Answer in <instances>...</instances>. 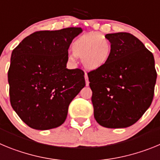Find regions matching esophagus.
<instances>
[{"label":"esophagus","instance_id":"34e87169","mask_svg":"<svg viewBox=\"0 0 160 160\" xmlns=\"http://www.w3.org/2000/svg\"><path fill=\"white\" fill-rule=\"evenodd\" d=\"M85 80H86V85H87V87H88L90 82H89L88 75H87V73H85Z\"/></svg>","mask_w":160,"mask_h":160}]
</instances>
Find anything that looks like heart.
<instances>
[{"label": "heart", "mask_w": 160, "mask_h": 160, "mask_svg": "<svg viewBox=\"0 0 160 160\" xmlns=\"http://www.w3.org/2000/svg\"><path fill=\"white\" fill-rule=\"evenodd\" d=\"M72 50L73 54L69 57L70 60L81 58L82 64L87 70H95L108 62L111 55V45L102 33L89 32L73 41Z\"/></svg>", "instance_id": "obj_1"}]
</instances>
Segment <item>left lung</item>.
I'll return each mask as SVG.
<instances>
[{
  "instance_id": "left-lung-1",
  "label": "left lung",
  "mask_w": 160,
  "mask_h": 160,
  "mask_svg": "<svg viewBox=\"0 0 160 160\" xmlns=\"http://www.w3.org/2000/svg\"><path fill=\"white\" fill-rule=\"evenodd\" d=\"M111 45L108 62L88 73L94 116L107 128H125L138 121L152 102L157 73L155 59L128 32L105 35Z\"/></svg>"
}]
</instances>
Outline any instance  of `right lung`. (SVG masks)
<instances>
[{
  "label": "right lung",
  "instance_id": "add662e5",
  "mask_svg": "<svg viewBox=\"0 0 160 160\" xmlns=\"http://www.w3.org/2000/svg\"><path fill=\"white\" fill-rule=\"evenodd\" d=\"M82 32L74 27L38 31L12 50L8 72L11 106L31 128L62 125L70 103L86 86L82 70L66 68L68 49Z\"/></svg>",
  "mask_w": 160,
  "mask_h": 160
}]
</instances>
